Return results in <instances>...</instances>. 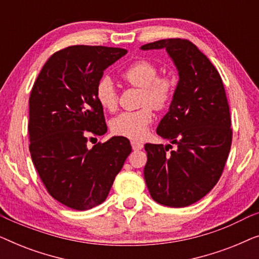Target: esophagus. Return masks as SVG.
<instances>
[{
  "mask_svg": "<svg viewBox=\"0 0 259 259\" xmlns=\"http://www.w3.org/2000/svg\"><path fill=\"white\" fill-rule=\"evenodd\" d=\"M131 145H132V148L134 151H138V150H141V148L144 147V145L141 144V143H139V141H134V140H132L131 141Z\"/></svg>",
  "mask_w": 259,
  "mask_h": 259,
  "instance_id": "esophagus-1",
  "label": "esophagus"
}]
</instances>
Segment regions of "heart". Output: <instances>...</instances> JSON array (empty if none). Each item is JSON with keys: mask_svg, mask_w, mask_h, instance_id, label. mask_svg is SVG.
<instances>
[{"mask_svg": "<svg viewBox=\"0 0 259 259\" xmlns=\"http://www.w3.org/2000/svg\"><path fill=\"white\" fill-rule=\"evenodd\" d=\"M158 67L148 60H137L121 73L122 79L132 87L141 88L140 106L134 112H123L112 120V132L120 137L139 140L146 137L154 120V110L165 111L176 98L177 80L171 74L158 75ZM95 99L106 111L118 107V93L109 76H102L95 86Z\"/></svg>", "mask_w": 259, "mask_h": 259, "instance_id": "obj_1", "label": "heart"}]
</instances>
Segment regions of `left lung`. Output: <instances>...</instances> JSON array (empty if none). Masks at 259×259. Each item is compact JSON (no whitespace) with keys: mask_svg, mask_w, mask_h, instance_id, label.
Masks as SVG:
<instances>
[{"mask_svg":"<svg viewBox=\"0 0 259 259\" xmlns=\"http://www.w3.org/2000/svg\"><path fill=\"white\" fill-rule=\"evenodd\" d=\"M160 48L175 61L179 82L157 133L177 148L145 145L144 177L157 203L184 207L206 196L221 178L232 143L231 118L218 70L192 42L165 38L141 47Z\"/></svg>","mask_w":259,"mask_h":259,"instance_id":"left-lung-1","label":"left lung"}]
</instances>
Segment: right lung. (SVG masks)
<instances>
[{
  "label": "right lung",
  "instance_id": "obj_1",
  "mask_svg": "<svg viewBox=\"0 0 259 259\" xmlns=\"http://www.w3.org/2000/svg\"><path fill=\"white\" fill-rule=\"evenodd\" d=\"M126 53L104 46H69L48 59L31 90V160L47 192L74 210L105 201L132 152L123 137L87 146L88 137L107 132L95 86L104 70Z\"/></svg>",
  "mask_w": 259,
  "mask_h": 259
}]
</instances>
